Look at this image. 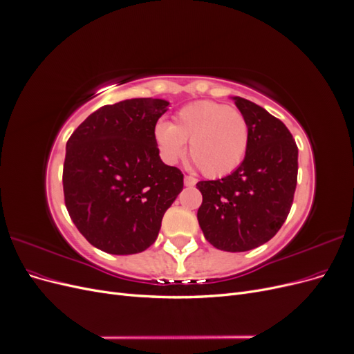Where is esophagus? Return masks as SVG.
I'll list each match as a JSON object with an SVG mask.
<instances>
[{
    "instance_id": "1",
    "label": "esophagus",
    "mask_w": 354,
    "mask_h": 354,
    "mask_svg": "<svg viewBox=\"0 0 354 354\" xmlns=\"http://www.w3.org/2000/svg\"><path fill=\"white\" fill-rule=\"evenodd\" d=\"M185 185L189 186V187H190V186H195V185H196V178L192 177V176H186V177H185Z\"/></svg>"
}]
</instances>
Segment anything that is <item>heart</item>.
Here are the masks:
<instances>
[{"mask_svg": "<svg viewBox=\"0 0 354 354\" xmlns=\"http://www.w3.org/2000/svg\"><path fill=\"white\" fill-rule=\"evenodd\" d=\"M160 156L176 164L189 153L207 177H224L236 169L250 146V127L238 109L216 102H195L181 108L174 122L160 121L155 127Z\"/></svg>", "mask_w": 354, "mask_h": 354, "instance_id": "b5f03b06", "label": "heart"}]
</instances>
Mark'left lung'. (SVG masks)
Instances as JSON below:
<instances>
[{"mask_svg": "<svg viewBox=\"0 0 354 354\" xmlns=\"http://www.w3.org/2000/svg\"><path fill=\"white\" fill-rule=\"evenodd\" d=\"M250 127V146L232 174L199 181L198 221L217 250L243 252L270 241L292 207L298 147L285 124L261 106L233 97Z\"/></svg>", "mask_w": 354, "mask_h": 354, "instance_id": "8db88e82", "label": "left lung"}]
</instances>
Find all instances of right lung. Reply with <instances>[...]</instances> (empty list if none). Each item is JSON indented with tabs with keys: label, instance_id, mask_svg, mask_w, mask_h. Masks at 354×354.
Returning <instances> with one entry per match:
<instances>
[{
	"label": "right lung",
	"instance_id": "1",
	"mask_svg": "<svg viewBox=\"0 0 354 354\" xmlns=\"http://www.w3.org/2000/svg\"><path fill=\"white\" fill-rule=\"evenodd\" d=\"M168 104L160 99L106 104L69 137L65 205L95 248L115 255L147 250L183 190V173L160 160L155 140V125Z\"/></svg>",
	"mask_w": 354,
	"mask_h": 354
}]
</instances>
